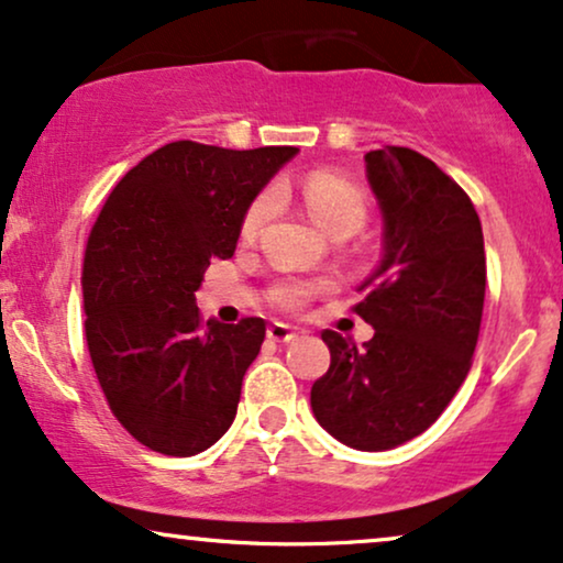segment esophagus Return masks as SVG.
I'll return each mask as SVG.
<instances>
[{
    "label": "esophagus",
    "mask_w": 563,
    "mask_h": 563,
    "mask_svg": "<svg viewBox=\"0 0 563 563\" xmlns=\"http://www.w3.org/2000/svg\"><path fill=\"white\" fill-rule=\"evenodd\" d=\"M267 338L273 340V343H290V340L296 338V330L283 322H273L267 327Z\"/></svg>",
    "instance_id": "esophagus-1"
}]
</instances>
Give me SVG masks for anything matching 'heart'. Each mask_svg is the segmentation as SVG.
I'll return each mask as SVG.
<instances>
[{"label": "heart", "mask_w": 563, "mask_h": 563, "mask_svg": "<svg viewBox=\"0 0 563 563\" xmlns=\"http://www.w3.org/2000/svg\"><path fill=\"white\" fill-rule=\"evenodd\" d=\"M303 202L309 208L311 218L327 236L332 233H353L364 229L366 223V197L355 184L340 179L332 174H314L303 184ZM277 210V191L267 189L249 205L244 223H241V239L254 241L267 225V220L275 216ZM311 296L309 286L301 283H288L277 294V301L288 309H298Z\"/></svg>", "instance_id": "b5f03b06"}]
</instances>
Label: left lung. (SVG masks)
Here are the masks:
<instances>
[{
  "label": "left lung",
  "mask_w": 563,
  "mask_h": 563,
  "mask_svg": "<svg viewBox=\"0 0 563 563\" xmlns=\"http://www.w3.org/2000/svg\"><path fill=\"white\" fill-rule=\"evenodd\" d=\"M382 212V260L355 314L374 338L355 347L324 330L330 368L311 387L319 426L361 452L395 450L444 412L478 343L486 252L471 197L426 155H364Z\"/></svg>",
  "instance_id": "1"
}]
</instances>
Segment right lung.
Here are the masks:
<instances>
[{
	"label": "right lung",
	"mask_w": 563,
	"mask_h": 563,
	"mask_svg": "<svg viewBox=\"0 0 563 563\" xmlns=\"http://www.w3.org/2000/svg\"><path fill=\"white\" fill-rule=\"evenodd\" d=\"M296 147L225 151L179 140L106 199L82 267L85 338L117 421L140 444L191 457L231 429L265 319L202 322L210 260L236 252L249 205Z\"/></svg>",
	"instance_id": "right-lung-1"
}]
</instances>
